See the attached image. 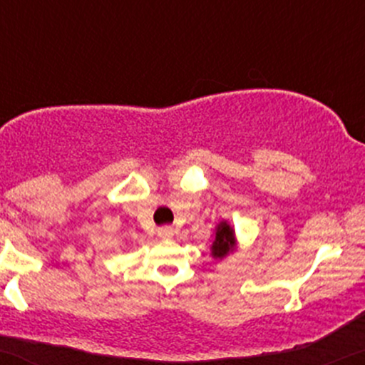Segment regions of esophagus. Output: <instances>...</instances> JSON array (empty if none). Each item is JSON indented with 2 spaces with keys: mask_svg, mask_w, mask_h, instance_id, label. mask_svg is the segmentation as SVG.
Returning <instances> with one entry per match:
<instances>
[{
  "mask_svg": "<svg viewBox=\"0 0 365 365\" xmlns=\"http://www.w3.org/2000/svg\"><path fill=\"white\" fill-rule=\"evenodd\" d=\"M158 234H159V237H163V239H171V237H173L175 232H173V228H171V227H161L158 230Z\"/></svg>",
  "mask_w": 365,
  "mask_h": 365,
  "instance_id": "obj_1",
  "label": "esophagus"
}]
</instances>
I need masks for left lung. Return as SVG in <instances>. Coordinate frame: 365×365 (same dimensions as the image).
I'll return each mask as SVG.
<instances>
[{
  "mask_svg": "<svg viewBox=\"0 0 365 365\" xmlns=\"http://www.w3.org/2000/svg\"><path fill=\"white\" fill-rule=\"evenodd\" d=\"M215 237L213 242H211V256L215 259H223L227 258L228 255L234 253L235 250V230L227 220H222L218 225L215 227Z\"/></svg>",
  "mask_w": 365,
  "mask_h": 365,
  "instance_id": "obj_1",
  "label": "left lung"
}]
</instances>
